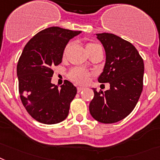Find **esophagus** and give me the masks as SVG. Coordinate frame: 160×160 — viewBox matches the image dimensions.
<instances>
[{
	"instance_id": "34e87169",
	"label": "esophagus",
	"mask_w": 160,
	"mask_h": 160,
	"mask_svg": "<svg viewBox=\"0 0 160 160\" xmlns=\"http://www.w3.org/2000/svg\"><path fill=\"white\" fill-rule=\"evenodd\" d=\"M83 89H84V88H83V87H78V88H77V92H81V91L83 90Z\"/></svg>"
}]
</instances>
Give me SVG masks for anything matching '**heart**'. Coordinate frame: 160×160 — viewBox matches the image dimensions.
I'll return each instance as SVG.
<instances>
[{
	"instance_id": "obj_1",
	"label": "heart",
	"mask_w": 160,
	"mask_h": 160,
	"mask_svg": "<svg viewBox=\"0 0 160 160\" xmlns=\"http://www.w3.org/2000/svg\"><path fill=\"white\" fill-rule=\"evenodd\" d=\"M72 45V42H69L68 45H66L63 50V57H65L67 53H68V50L71 49V47ZM86 50L89 55L92 53L93 52L97 50L98 49L101 48V46L96 43L93 42H88L86 44ZM92 74L89 72L86 71V70L82 69L80 68H75L70 71L68 76H69L70 80H72L73 82L76 83L78 84H85L88 82L89 78H90Z\"/></svg>"
}]
</instances>
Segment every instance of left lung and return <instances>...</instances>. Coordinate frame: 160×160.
I'll use <instances>...</instances> for the list:
<instances>
[{
	"label": "left lung",
	"mask_w": 160,
	"mask_h": 160,
	"mask_svg": "<svg viewBox=\"0 0 160 160\" xmlns=\"http://www.w3.org/2000/svg\"><path fill=\"white\" fill-rule=\"evenodd\" d=\"M106 51V64L99 83H109L105 92L92 88L89 104L93 119L113 123L127 117L136 107L143 88L144 62L138 49L128 41L111 33H98Z\"/></svg>",
	"instance_id": "1"
}]
</instances>
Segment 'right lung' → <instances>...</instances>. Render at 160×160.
<instances>
[{"label": "right lung", "instance_id": "right-lung-1", "mask_svg": "<svg viewBox=\"0 0 160 160\" xmlns=\"http://www.w3.org/2000/svg\"><path fill=\"white\" fill-rule=\"evenodd\" d=\"M80 32L48 28L35 35L22 50L17 65L18 92L28 114L40 123L54 124L68 117L76 87L66 80L58 89L51 77L53 67L62 62L68 41Z\"/></svg>", "mask_w": 160, "mask_h": 160}]
</instances>
